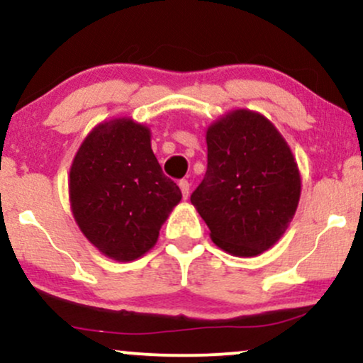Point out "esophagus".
Instances as JSON below:
<instances>
[{
    "mask_svg": "<svg viewBox=\"0 0 363 363\" xmlns=\"http://www.w3.org/2000/svg\"><path fill=\"white\" fill-rule=\"evenodd\" d=\"M179 187H181L182 198H184V199L189 198V189H191V184H189V182H187V181H184V179H182V181L179 182Z\"/></svg>",
    "mask_w": 363,
    "mask_h": 363,
    "instance_id": "esophagus-1",
    "label": "esophagus"
}]
</instances>
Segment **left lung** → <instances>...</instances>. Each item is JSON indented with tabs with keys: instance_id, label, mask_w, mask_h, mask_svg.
Segmentation results:
<instances>
[{
	"instance_id": "obj_1",
	"label": "left lung",
	"mask_w": 363,
	"mask_h": 363,
	"mask_svg": "<svg viewBox=\"0 0 363 363\" xmlns=\"http://www.w3.org/2000/svg\"><path fill=\"white\" fill-rule=\"evenodd\" d=\"M206 147L208 169L191 203L222 251L259 256L281 239L297 211V160L272 121L249 109L213 121Z\"/></svg>"
}]
</instances>
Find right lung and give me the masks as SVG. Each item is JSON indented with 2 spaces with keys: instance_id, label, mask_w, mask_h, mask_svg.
<instances>
[{
  "instance_id": "add662e5",
  "label": "right lung",
  "mask_w": 363,
  "mask_h": 363,
  "mask_svg": "<svg viewBox=\"0 0 363 363\" xmlns=\"http://www.w3.org/2000/svg\"><path fill=\"white\" fill-rule=\"evenodd\" d=\"M68 189L82 234L119 262L138 259L157 244L182 198L162 172L150 128L128 116L102 121L85 136L72 162Z\"/></svg>"
}]
</instances>
